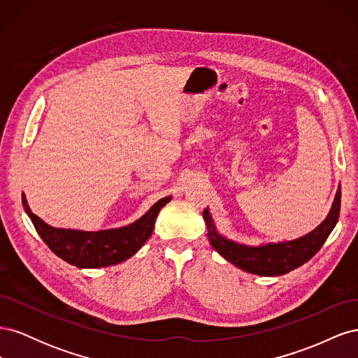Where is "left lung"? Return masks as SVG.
Here are the masks:
<instances>
[{"label": "left lung", "instance_id": "8db88e82", "mask_svg": "<svg viewBox=\"0 0 358 358\" xmlns=\"http://www.w3.org/2000/svg\"><path fill=\"white\" fill-rule=\"evenodd\" d=\"M339 213L341 189L336 192L334 203L326 221L318 225L315 230L296 241L268 243L263 246H246L225 239L215 230L208 209L203 210V218L208 224L210 245L225 259H229L230 263L249 273L259 276H280L305 264L320 251L334 225L338 224Z\"/></svg>", "mask_w": 358, "mask_h": 358}]
</instances>
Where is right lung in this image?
<instances>
[{
	"mask_svg": "<svg viewBox=\"0 0 358 358\" xmlns=\"http://www.w3.org/2000/svg\"><path fill=\"white\" fill-rule=\"evenodd\" d=\"M171 197L158 200L142 218L121 229L101 231H79L53 229L28 208L25 196L22 204L34 224L37 233L50 251L76 267L96 268L122 263L133 257L143 243L152 236L157 215Z\"/></svg>",
	"mask_w": 358,
	"mask_h": 358,
	"instance_id": "1",
	"label": "right lung"
}]
</instances>
